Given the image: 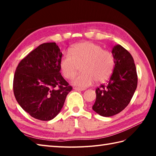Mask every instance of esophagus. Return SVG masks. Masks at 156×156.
I'll return each mask as SVG.
<instances>
[{"label": "esophagus", "mask_w": 156, "mask_h": 156, "mask_svg": "<svg viewBox=\"0 0 156 156\" xmlns=\"http://www.w3.org/2000/svg\"><path fill=\"white\" fill-rule=\"evenodd\" d=\"M73 89H74V90H76V91H84V90H85V89H84V88H79V87H74V88H73Z\"/></svg>", "instance_id": "obj_1"}]
</instances>
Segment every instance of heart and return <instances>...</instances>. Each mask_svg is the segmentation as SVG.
I'll return each mask as SVG.
<instances>
[{
    "instance_id": "1",
    "label": "heart",
    "mask_w": 156,
    "mask_h": 156,
    "mask_svg": "<svg viewBox=\"0 0 156 156\" xmlns=\"http://www.w3.org/2000/svg\"><path fill=\"white\" fill-rule=\"evenodd\" d=\"M81 65L82 73L76 75L72 83L80 87L91 85L96 80L101 83L107 80L114 68V58L109 51L92 42H81L72 46L60 58V67L63 76L72 78Z\"/></svg>"
}]
</instances>
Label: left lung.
Listing matches in <instances>:
<instances>
[{"mask_svg":"<svg viewBox=\"0 0 156 156\" xmlns=\"http://www.w3.org/2000/svg\"><path fill=\"white\" fill-rule=\"evenodd\" d=\"M114 68L106 86L96 89V99L92 107L95 112L105 117L114 115L127 106L138 84V76L133 57L120 44L113 47Z\"/></svg>","mask_w":156,"mask_h":156,"instance_id":"8db88e82","label":"left lung"}]
</instances>
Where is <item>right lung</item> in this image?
<instances>
[{
	"label": "right lung",
	"mask_w": 156,
	"mask_h": 156,
	"mask_svg": "<svg viewBox=\"0 0 156 156\" xmlns=\"http://www.w3.org/2000/svg\"><path fill=\"white\" fill-rule=\"evenodd\" d=\"M62 56L56 43L41 44L19 62L13 90L20 106L36 119L47 121L58 114L72 86L60 73Z\"/></svg>",
	"instance_id": "right-lung-1"
}]
</instances>
